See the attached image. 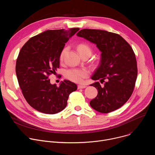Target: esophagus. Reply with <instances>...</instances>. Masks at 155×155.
<instances>
[{
    "mask_svg": "<svg viewBox=\"0 0 155 155\" xmlns=\"http://www.w3.org/2000/svg\"><path fill=\"white\" fill-rule=\"evenodd\" d=\"M86 87V86H85V85H82V84L78 85V89H83V88H85Z\"/></svg>",
    "mask_w": 155,
    "mask_h": 155,
    "instance_id": "obj_1",
    "label": "esophagus"
}]
</instances>
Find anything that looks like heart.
Instances as JSON below:
<instances>
[{
    "label": "heart",
    "mask_w": 155,
    "mask_h": 155,
    "mask_svg": "<svg viewBox=\"0 0 155 155\" xmlns=\"http://www.w3.org/2000/svg\"><path fill=\"white\" fill-rule=\"evenodd\" d=\"M77 51L81 56L84 54H89L91 56L92 53L91 47L86 43H80L77 47ZM68 51V48H64L59 55V60L61 62L64 61L65 54ZM90 75V72L87 69L84 68H71L66 71L64 73L65 77L75 83H82L84 78L88 77Z\"/></svg>",
    "instance_id": "b5f03b06"
}]
</instances>
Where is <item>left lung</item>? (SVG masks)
Masks as SVG:
<instances>
[{"label":"left lung","instance_id":"left-lung-1","mask_svg":"<svg viewBox=\"0 0 155 155\" xmlns=\"http://www.w3.org/2000/svg\"><path fill=\"white\" fill-rule=\"evenodd\" d=\"M77 35L95 43L102 52L99 67L91 78L97 81L90 86L98 91L90 104L101 113H109L120 108L130 98L137 77L135 53L119 34L99 29H84Z\"/></svg>","mask_w":155,"mask_h":155}]
</instances>
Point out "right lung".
I'll return each instance as SVG.
<instances>
[{
	"label": "right lung",
	"instance_id": "1",
	"mask_svg": "<svg viewBox=\"0 0 155 155\" xmlns=\"http://www.w3.org/2000/svg\"><path fill=\"white\" fill-rule=\"evenodd\" d=\"M80 29L48 30L31 37L21 48L16 63L19 87L28 103L41 113L55 114L64 110L77 84L64 80L51 84L49 77L59 68L65 43Z\"/></svg>",
	"mask_w": 155,
	"mask_h": 155
}]
</instances>
